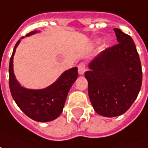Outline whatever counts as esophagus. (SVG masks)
I'll return each mask as SVG.
<instances>
[{
	"instance_id": "obj_1",
	"label": "esophagus",
	"mask_w": 148,
	"mask_h": 148,
	"mask_svg": "<svg viewBox=\"0 0 148 148\" xmlns=\"http://www.w3.org/2000/svg\"><path fill=\"white\" fill-rule=\"evenodd\" d=\"M86 69H87V68H86V64H85V63L82 62V63L79 64V65H78V73H79V74H80V75H83V74L85 73Z\"/></svg>"
}]
</instances>
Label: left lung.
<instances>
[{"label":"left lung","mask_w":148,"mask_h":148,"mask_svg":"<svg viewBox=\"0 0 148 148\" xmlns=\"http://www.w3.org/2000/svg\"><path fill=\"white\" fill-rule=\"evenodd\" d=\"M114 31L118 43L98 55L84 74L94 110L108 117L125 113L142 85L140 60L133 40L120 29Z\"/></svg>","instance_id":"left-lung-1"}]
</instances>
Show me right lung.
I'll return each mask as SVG.
<instances>
[{
	"label": "right lung",
	"instance_id": "add662e5",
	"mask_svg": "<svg viewBox=\"0 0 148 148\" xmlns=\"http://www.w3.org/2000/svg\"><path fill=\"white\" fill-rule=\"evenodd\" d=\"M36 33L32 31L27 36ZM19 40L14 47L9 63V88L19 109L31 119L47 122L56 119L62 113L67 95L78 76L77 68L68 70L54 84L42 90H31L21 87L13 73V56Z\"/></svg>",
	"mask_w": 148,
	"mask_h": 148
}]
</instances>
